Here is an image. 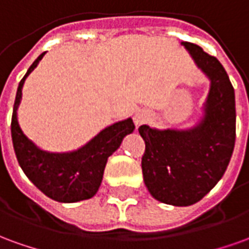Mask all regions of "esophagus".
<instances>
[{"mask_svg": "<svg viewBox=\"0 0 249 249\" xmlns=\"http://www.w3.org/2000/svg\"><path fill=\"white\" fill-rule=\"evenodd\" d=\"M151 119V112L149 110H146V109H140V110H137L135 113V124L137 126H140V125L145 124L148 120Z\"/></svg>", "mask_w": 249, "mask_h": 249, "instance_id": "34e87169", "label": "esophagus"}]
</instances>
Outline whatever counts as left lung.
Returning <instances> with one entry per match:
<instances>
[{"mask_svg":"<svg viewBox=\"0 0 249 249\" xmlns=\"http://www.w3.org/2000/svg\"><path fill=\"white\" fill-rule=\"evenodd\" d=\"M209 80L203 116L188 129L139 128L145 141L142 176L153 197L169 205L197 203L223 178L236 137L235 90L219 60L192 42H181Z\"/></svg>","mask_w":249,"mask_h":249,"instance_id":"obj_1","label":"left lung"}]
</instances>
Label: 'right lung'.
I'll list each match as a JSON object with an SVG mask.
<instances>
[{"mask_svg":"<svg viewBox=\"0 0 249 249\" xmlns=\"http://www.w3.org/2000/svg\"><path fill=\"white\" fill-rule=\"evenodd\" d=\"M44 56L45 53L40 54L30 65L17 89L12 116L14 152L19 167L41 192L60 203H77L93 197L97 193L108 157L119 149L125 136L135 130V124L130 117L117 121L104 128L76 151L48 152L41 149L22 132L17 110L22 98L25 80Z\"/></svg>","mask_w":249,"mask_h":249,"instance_id":"right-lung-1","label":"right lung"}]
</instances>
